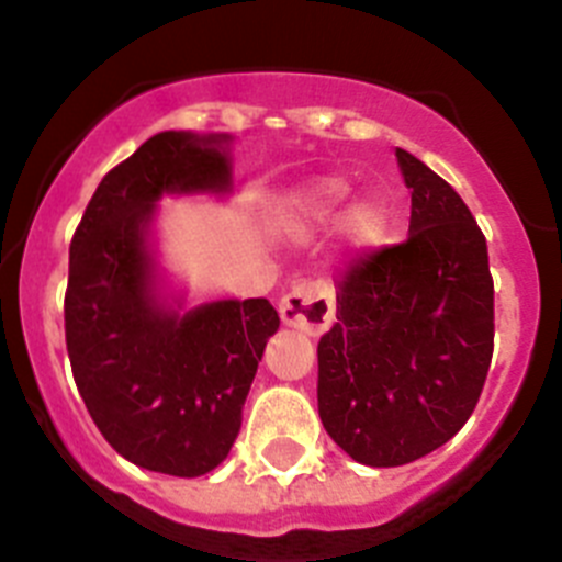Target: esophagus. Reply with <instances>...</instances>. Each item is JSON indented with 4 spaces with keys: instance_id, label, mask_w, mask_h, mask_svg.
I'll list each match as a JSON object with an SVG mask.
<instances>
[{
    "instance_id": "esophagus-1",
    "label": "esophagus",
    "mask_w": 562,
    "mask_h": 562,
    "mask_svg": "<svg viewBox=\"0 0 562 562\" xmlns=\"http://www.w3.org/2000/svg\"><path fill=\"white\" fill-rule=\"evenodd\" d=\"M281 321L292 329L304 331V335L317 337L324 335L335 321V301L329 290L317 281H297L278 304Z\"/></svg>"
}]
</instances>
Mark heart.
<instances>
[{
    "instance_id": "b5f03b06",
    "label": "heart",
    "mask_w": 562,
    "mask_h": 562,
    "mask_svg": "<svg viewBox=\"0 0 562 562\" xmlns=\"http://www.w3.org/2000/svg\"><path fill=\"white\" fill-rule=\"evenodd\" d=\"M346 182L340 180H326L312 191L310 196V213L315 220L329 222L335 220L337 207L346 200ZM349 236L357 247H376L382 238L389 236V211L380 202H362L351 211L349 216Z\"/></svg>"
}]
</instances>
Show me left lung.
Returning <instances> with one entry per match:
<instances>
[{"label": "left lung", "mask_w": 562, "mask_h": 562, "mask_svg": "<svg viewBox=\"0 0 562 562\" xmlns=\"http://www.w3.org/2000/svg\"><path fill=\"white\" fill-rule=\"evenodd\" d=\"M411 236L355 258L317 342V414L360 464L400 467L453 439L479 405L495 337L486 238L459 193L396 148Z\"/></svg>", "instance_id": "left-lung-1"}]
</instances>
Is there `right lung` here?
I'll return each instance as SVG.
<instances>
[{"mask_svg": "<svg viewBox=\"0 0 562 562\" xmlns=\"http://www.w3.org/2000/svg\"><path fill=\"white\" fill-rule=\"evenodd\" d=\"M227 137L160 132L114 166L69 245L64 331L89 416L123 459L196 479L231 453L258 360L278 329L267 297L177 315L157 306L146 227L171 191H225Z\"/></svg>", "mask_w": 562, "mask_h": 562, "instance_id": "add662e5", "label": "right lung"}]
</instances>
